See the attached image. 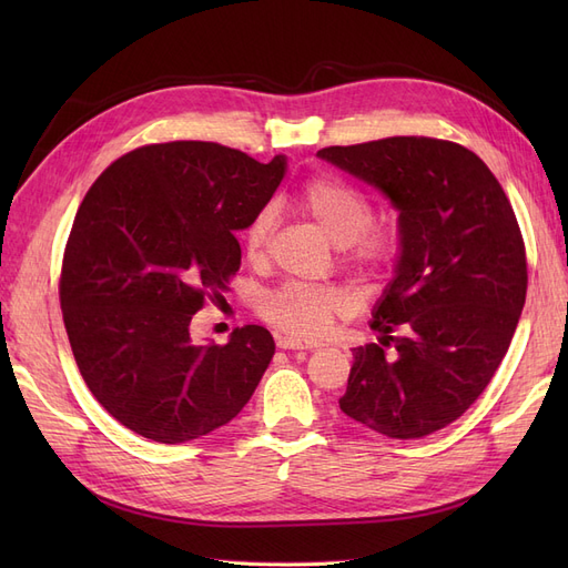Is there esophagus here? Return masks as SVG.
<instances>
[{
	"label": "esophagus",
	"instance_id": "obj_1",
	"mask_svg": "<svg viewBox=\"0 0 568 568\" xmlns=\"http://www.w3.org/2000/svg\"><path fill=\"white\" fill-rule=\"evenodd\" d=\"M320 346L322 343H317V341H303L296 336H280L277 338V348H282V351H313Z\"/></svg>",
	"mask_w": 568,
	"mask_h": 568
}]
</instances>
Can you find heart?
<instances>
[{"mask_svg": "<svg viewBox=\"0 0 568 568\" xmlns=\"http://www.w3.org/2000/svg\"><path fill=\"white\" fill-rule=\"evenodd\" d=\"M301 209L315 225L346 246L351 263L365 270L386 265L398 242L388 227L372 225L374 211L369 199L348 182L329 175L311 178L298 192ZM274 227V209L265 205L244 230V251L253 261L265 253ZM348 311V298L336 286L286 282L261 298V315L291 336H317Z\"/></svg>", "mask_w": 568, "mask_h": 568, "instance_id": "b5f03b06", "label": "heart"}]
</instances>
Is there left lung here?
Returning a JSON list of instances; mask_svg holds the SVG:
<instances>
[{
  "label": "left lung",
  "mask_w": 568,
  "mask_h": 568,
  "mask_svg": "<svg viewBox=\"0 0 568 568\" xmlns=\"http://www.w3.org/2000/svg\"><path fill=\"white\" fill-rule=\"evenodd\" d=\"M317 156L400 213L395 277L369 324L379 343L353 348L338 405L376 434L424 438L474 405L509 348L528 286L517 215L488 165L455 142L386 136Z\"/></svg>",
  "instance_id": "obj_1"
}]
</instances>
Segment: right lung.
I'll list each match as a JSON object with an SVG mask.
<instances>
[{"mask_svg":"<svg viewBox=\"0 0 568 568\" xmlns=\"http://www.w3.org/2000/svg\"><path fill=\"white\" fill-rule=\"evenodd\" d=\"M286 159L257 163L215 142L146 144L84 194L63 251L59 298L84 384L130 432L194 440L232 422L274 355L265 326L225 346L189 334L242 265L236 232L265 209Z\"/></svg>","mask_w":568,"mask_h":568,"instance_id":"right-lung-1","label":"right lung"}]
</instances>
